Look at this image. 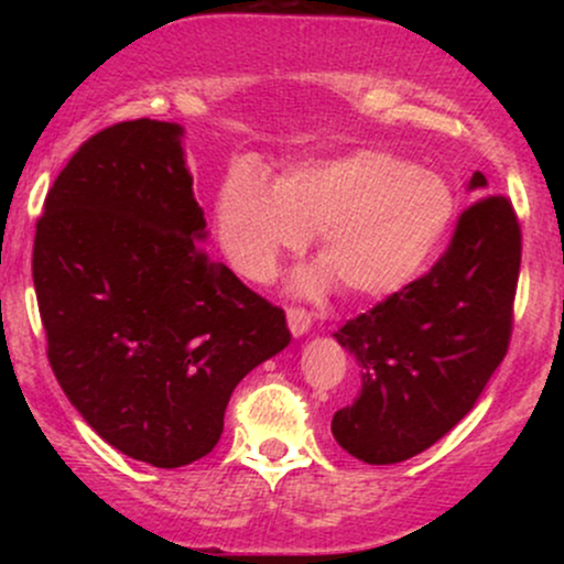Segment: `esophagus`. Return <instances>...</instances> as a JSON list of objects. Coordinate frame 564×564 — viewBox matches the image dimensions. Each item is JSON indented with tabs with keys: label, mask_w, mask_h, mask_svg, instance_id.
<instances>
[{
	"label": "esophagus",
	"mask_w": 564,
	"mask_h": 564,
	"mask_svg": "<svg viewBox=\"0 0 564 564\" xmlns=\"http://www.w3.org/2000/svg\"><path fill=\"white\" fill-rule=\"evenodd\" d=\"M286 321H289V332L294 336H304L310 332V326H313V315L302 307H289Z\"/></svg>",
	"instance_id": "obj_1"
}]
</instances>
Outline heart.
Segmentation results:
<instances>
[{
    "label": "heart",
    "mask_w": 564,
    "mask_h": 564,
    "mask_svg": "<svg viewBox=\"0 0 564 564\" xmlns=\"http://www.w3.org/2000/svg\"><path fill=\"white\" fill-rule=\"evenodd\" d=\"M453 212L437 172L387 151L296 164L273 187L257 172L232 170L215 200L223 251L251 281H268L315 232L321 262L294 278L300 294H318L334 278L349 294H394L435 257Z\"/></svg>",
    "instance_id": "heart-1"
}]
</instances>
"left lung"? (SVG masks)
Returning <instances> with one entry per match:
<instances>
[{
  "label": "left lung",
  "instance_id": "8db88e82",
  "mask_svg": "<svg viewBox=\"0 0 564 564\" xmlns=\"http://www.w3.org/2000/svg\"><path fill=\"white\" fill-rule=\"evenodd\" d=\"M485 187V174H471L469 191ZM520 257L514 209L485 196L458 217L430 273L334 334L360 368L358 398L332 422L349 456L400 464L475 408L507 355Z\"/></svg>",
  "mask_w": 564,
  "mask_h": 564
}]
</instances>
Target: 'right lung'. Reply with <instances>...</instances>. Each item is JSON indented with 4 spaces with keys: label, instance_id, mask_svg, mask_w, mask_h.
<instances>
[{
    "label": "right lung",
    "instance_id": "add662e5",
    "mask_svg": "<svg viewBox=\"0 0 564 564\" xmlns=\"http://www.w3.org/2000/svg\"><path fill=\"white\" fill-rule=\"evenodd\" d=\"M172 121H121L57 174L34 238L47 358L70 405L129 458L198 462L251 368L291 341L286 315L204 251Z\"/></svg>",
    "mask_w": 564,
    "mask_h": 564
}]
</instances>
